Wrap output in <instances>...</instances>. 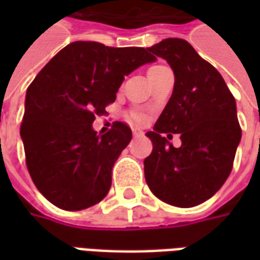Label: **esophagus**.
<instances>
[{"label": "esophagus", "mask_w": 260, "mask_h": 260, "mask_svg": "<svg viewBox=\"0 0 260 260\" xmlns=\"http://www.w3.org/2000/svg\"><path fill=\"white\" fill-rule=\"evenodd\" d=\"M132 132H134V136H135V138H139V136L143 135V132H142L139 128H134V129H132Z\"/></svg>", "instance_id": "34e87169"}]
</instances>
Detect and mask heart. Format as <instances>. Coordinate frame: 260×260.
<instances>
[{
  "label": "heart",
  "instance_id": "obj_1",
  "mask_svg": "<svg viewBox=\"0 0 260 260\" xmlns=\"http://www.w3.org/2000/svg\"><path fill=\"white\" fill-rule=\"evenodd\" d=\"M158 68H163V65H154V67H152V68L149 69V71H154V69H158ZM134 118H135L136 121H142V118H143V117H142V115H139V114H135V115H134Z\"/></svg>",
  "mask_w": 260,
  "mask_h": 260
}]
</instances>
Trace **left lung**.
Wrapping results in <instances>:
<instances>
[{
    "label": "left lung",
    "instance_id": "obj_1",
    "mask_svg": "<svg viewBox=\"0 0 260 260\" xmlns=\"http://www.w3.org/2000/svg\"><path fill=\"white\" fill-rule=\"evenodd\" d=\"M174 72V90L146 135L153 150L145 178L160 201L192 207L210 199L229 178L241 141L234 96L223 76L182 39H164L147 48ZM180 133L174 148L164 138Z\"/></svg>",
    "mask_w": 260,
    "mask_h": 260
}]
</instances>
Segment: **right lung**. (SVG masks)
Wrapping results in <instances>:
<instances>
[{
    "label": "right lung",
    "mask_w": 260,
    "mask_h": 260,
    "mask_svg": "<svg viewBox=\"0 0 260 260\" xmlns=\"http://www.w3.org/2000/svg\"><path fill=\"white\" fill-rule=\"evenodd\" d=\"M154 61L146 48L74 42L39 72L26 91L20 138L29 174L47 201L75 212L107 195L132 131L114 122L102 135L91 124L115 102L125 76Z\"/></svg>",
    "instance_id": "add662e5"
}]
</instances>
